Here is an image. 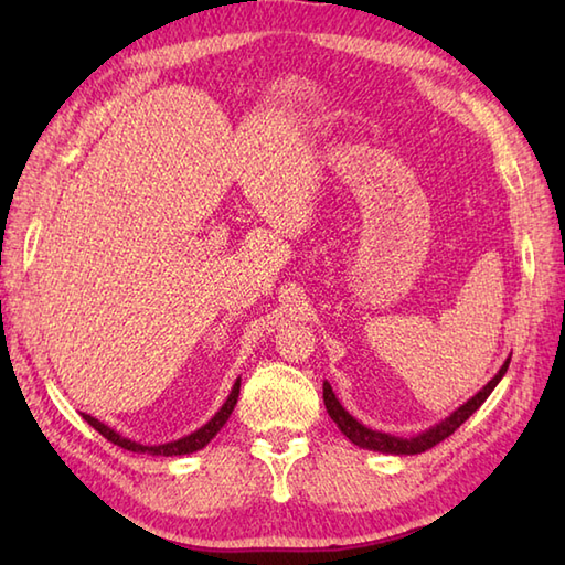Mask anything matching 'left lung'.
I'll list each match as a JSON object with an SVG mask.
<instances>
[{
    "instance_id": "left-lung-1",
    "label": "left lung",
    "mask_w": 565,
    "mask_h": 565,
    "mask_svg": "<svg viewBox=\"0 0 565 565\" xmlns=\"http://www.w3.org/2000/svg\"><path fill=\"white\" fill-rule=\"evenodd\" d=\"M508 366H510V356L505 359V364L500 366L498 374L490 379L486 386L473 395V398H468L463 405L456 407V411L449 417H444L441 423L431 425L425 431H419V435H413V437H395V435H388V431H379V429H371V427L362 425L356 417H352L350 413L344 411L342 403L338 401V395L332 393V386L328 381L322 383V401H326L328 415L334 419V425H338L342 435L350 439L352 444H356V447L369 449V451H381V454L413 456V454H423V451L431 449L435 444H439V441L447 439L449 435H454V431L459 429L466 423V419L471 417L478 411V407L486 403L488 395L493 393V388L500 383V379L505 376Z\"/></svg>"
}]
</instances>
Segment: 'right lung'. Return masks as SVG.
<instances>
[{"instance_id": "right-lung-1", "label": "right lung", "mask_w": 565, "mask_h": 565, "mask_svg": "<svg viewBox=\"0 0 565 565\" xmlns=\"http://www.w3.org/2000/svg\"><path fill=\"white\" fill-rule=\"evenodd\" d=\"M237 395H239V379L233 383V391H231V395H227V401L221 405V411L215 413L206 425L199 427L196 431H191V435H186L182 439H174V441H167V444H154V447H152V444H140V441H134L128 437H121L116 429L99 423L97 417H92L87 413H82V417L87 419V423L94 429H97L102 437H106L111 444H116V447H121V449L136 451V454H152V456H182V454H194V451L203 449L215 435H218L221 427L227 423V417H231V413H233V407L237 403Z\"/></svg>"}]
</instances>
